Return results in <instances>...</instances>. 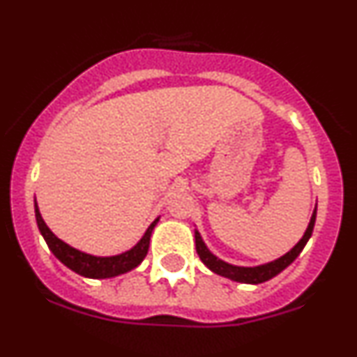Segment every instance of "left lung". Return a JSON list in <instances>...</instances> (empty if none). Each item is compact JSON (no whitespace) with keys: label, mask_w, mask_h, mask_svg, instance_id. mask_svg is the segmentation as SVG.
Listing matches in <instances>:
<instances>
[{"label":"left lung","mask_w":357,"mask_h":357,"mask_svg":"<svg viewBox=\"0 0 357 357\" xmlns=\"http://www.w3.org/2000/svg\"><path fill=\"white\" fill-rule=\"evenodd\" d=\"M314 220H317V208H314L313 215H311L310 224H307V229L299 243L292 248L291 251H287L284 257H280L279 260H273L270 264L260 265V267H236V265L226 264V261L219 260L217 257H213L212 253L208 251V248L205 246L204 239H202L200 232L195 231V245H197V253L200 257V260L204 261L207 267L212 270V272L219 273V275L227 277V279L236 280V282H243V284H261L265 280H270L272 277H275L277 273L282 272L284 268L289 267L292 261L298 258V255L301 253L303 248L306 246L307 239L311 238V232H313L314 227Z\"/></svg>","instance_id":"left-lung-1"}]
</instances>
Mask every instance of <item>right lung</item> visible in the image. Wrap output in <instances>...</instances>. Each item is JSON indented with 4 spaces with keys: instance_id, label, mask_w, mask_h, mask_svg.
<instances>
[{
    "instance_id": "right-lung-1",
    "label": "right lung",
    "mask_w": 357,
    "mask_h": 357,
    "mask_svg": "<svg viewBox=\"0 0 357 357\" xmlns=\"http://www.w3.org/2000/svg\"><path fill=\"white\" fill-rule=\"evenodd\" d=\"M33 207H36L37 226H39L40 234L46 239L52 255H54L61 264H65L70 270L77 272L78 275L89 277V279H109V277L121 275V273H126L130 272V270H133L135 267H138V265L142 264V260L147 257L150 236H152L153 227H155L157 220H159L155 219L150 224L147 231H145L144 238L137 243V246L131 248L130 251L116 255V257H92V255L82 253V251L75 250V248L63 243L61 239L56 238L51 232V229L46 226L43 217H40L37 204H33Z\"/></svg>"
}]
</instances>
